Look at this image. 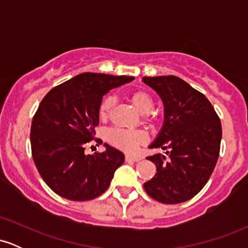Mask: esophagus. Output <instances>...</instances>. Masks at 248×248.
<instances>
[{
  "instance_id": "obj_1",
  "label": "esophagus",
  "mask_w": 248,
  "mask_h": 248,
  "mask_svg": "<svg viewBox=\"0 0 248 248\" xmlns=\"http://www.w3.org/2000/svg\"><path fill=\"white\" fill-rule=\"evenodd\" d=\"M124 160H126V162H138V161L141 160V157H139V156L126 155V157H124Z\"/></svg>"
}]
</instances>
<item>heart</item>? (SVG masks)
<instances>
[{
  "label": "heart",
  "mask_w": 248,
  "mask_h": 248,
  "mask_svg": "<svg viewBox=\"0 0 248 248\" xmlns=\"http://www.w3.org/2000/svg\"><path fill=\"white\" fill-rule=\"evenodd\" d=\"M129 100L139 112L142 113V114H146L147 118H149V113L152 112L154 107V101L152 96L148 94L147 92L135 91V92L129 94ZM113 105H114V98L113 96L108 95L102 99L98 108V114L101 120H107ZM146 140V134L141 132V130H127L121 129V128H113V129L108 130L107 133V141L114 147L127 153L135 152L136 148L140 144L144 143Z\"/></svg>",
  "instance_id": "b5f03b06"
}]
</instances>
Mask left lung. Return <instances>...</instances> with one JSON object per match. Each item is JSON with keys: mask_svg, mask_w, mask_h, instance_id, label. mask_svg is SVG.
Returning <instances> with one entry per match:
<instances>
[{"mask_svg": "<svg viewBox=\"0 0 248 248\" xmlns=\"http://www.w3.org/2000/svg\"><path fill=\"white\" fill-rule=\"evenodd\" d=\"M142 81L160 95L164 107L163 126L149 148L168 155L148 156L157 172L143 187L161 203H183L203 189L215 169L220 120L206 96L178 77H143Z\"/></svg>", "mask_w": 248, "mask_h": 248, "instance_id": "8db88e82", "label": "left lung"}]
</instances>
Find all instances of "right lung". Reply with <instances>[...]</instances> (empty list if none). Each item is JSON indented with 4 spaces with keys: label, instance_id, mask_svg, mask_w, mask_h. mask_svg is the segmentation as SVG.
Segmentation results:
<instances>
[{
    "label": "right lung",
    "instance_id": "right-lung-1",
    "mask_svg": "<svg viewBox=\"0 0 248 248\" xmlns=\"http://www.w3.org/2000/svg\"><path fill=\"white\" fill-rule=\"evenodd\" d=\"M132 80L85 72L52 88L39 104L31 124V150L38 172L57 195L91 201L109 186L124 155L107 143L105 152L86 155L85 146L94 139L102 96Z\"/></svg>",
    "mask_w": 248,
    "mask_h": 248
}]
</instances>
